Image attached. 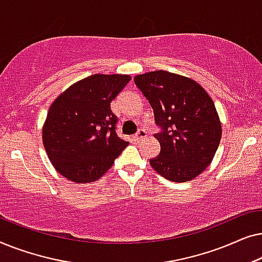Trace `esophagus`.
<instances>
[{"label": "esophagus", "mask_w": 262, "mask_h": 262, "mask_svg": "<svg viewBox=\"0 0 262 262\" xmlns=\"http://www.w3.org/2000/svg\"><path fill=\"white\" fill-rule=\"evenodd\" d=\"M145 137H146L145 130H143V128H141V130H138L137 134L134 135V137H132V139H134V141H141V139L145 138Z\"/></svg>", "instance_id": "34e87169"}]
</instances>
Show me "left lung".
Segmentation results:
<instances>
[{
    "mask_svg": "<svg viewBox=\"0 0 262 262\" xmlns=\"http://www.w3.org/2000/svg\"><path fill=\"white\" fill-rule=\"evenodd\" d=\"M135 83L154 110L161 145L150 166L161 177L186 182L202 174L220 145L222 125L214 103L192 78L164 70L137 75Z\"/></svg>",
    "mask_w": 262,
    "mask_h": 262,
    "instance_id": "left-lung-1",
    "label": "left lung"
}]
</instances>
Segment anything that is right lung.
Returning <instances> with one entry per match:
<instances>
[{"instance_id":"1","label":"right lung","mask_w":262,"mask_h":262,"mask_svg":"<svg viewBox=\"0 0 262 262\" xmlns=\"http://www.w3.org/2000/svg\"><path fill=\"white\" fill-rule=\"evenodd\" d=\"M130 80L128 75H92L52 102L42 126V144L53 167L68 180H98L128 145L118 137L111 102Z\"/></svg>"}]
</instances>
